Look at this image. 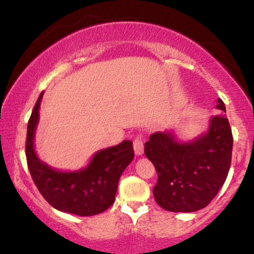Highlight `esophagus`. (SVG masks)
Returning a JSON list of instances; mask_svg holds the SVG:
<instances>
[{
    "label": "esophagus",
    "instance_id": "obj_1",
    "mask_svg": "<svg viewBox=\"0 0 254 254\" xmlns=\"http://www.w3.org/2000/svg\"><path fill=\"white\" fill-rule=\"evenodd\" d=\"M143 137L138 135L133 139V149H135L136 155H142L143 154Z\"/></svg>",
    "mask_w": 254,
    "mask_h": 254
}]
</instances>
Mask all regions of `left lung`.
<instances>
[{
    "label": "left lung",
    "instance_id": "left-lung-1",
    "mask_svg": "<svg viewBox=\"0 0 254 254\" xmlns=\"http://www.w3.org/2000/svg\"><path fill=\"white\" fill-rule=\"evenodd\" d=\"M216 109L226 112L221 99ZM232 150V129L223 115L211 117L208 131L186 143L170 131L154 132L145 142L144 154L157 173L153 189L156 203L173 212L205 208L226 182Z\"/></svg>",
    "mask_w": 254,
    "mask_h": 254
}]
</instances>
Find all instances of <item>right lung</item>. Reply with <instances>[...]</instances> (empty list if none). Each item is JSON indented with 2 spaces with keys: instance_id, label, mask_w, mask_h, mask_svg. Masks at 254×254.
Instances as JSON below:
<instances>
[{
  "instance_id": "right-lung-1",
  "label": "right lung",
  "mask_w": 254,
  "mask_h": 254,
  "mask_svg": "<svg viewBox=\"0 0 254 254\" xmlns=\"http://www.w3.org/2000/svg\"><path fill=\"white\" fill-rule=\"evenodd\" d=\"M42 98L40 93L28 121L26 137V159L32 179L46 202L57 210L78 216L100 214L115 202L119 178L133 159L132 142L123 141L98 151L83 170H54L40 161L34 150Z\"/></svg>"
}]
</instances>
